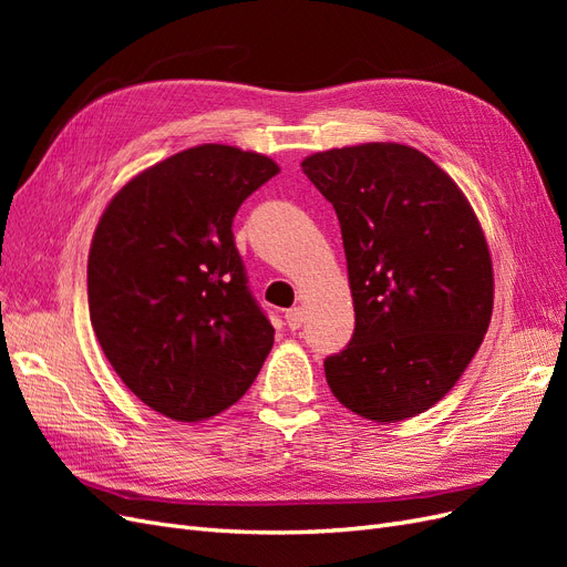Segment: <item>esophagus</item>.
<instances>
[{"label": "esophagus", "mask_w": 567, "mask_h": 567, "mask_svg": "<svg viewBox=\"0 0 567 567\" xmlns=\"http://www.w3.org/2000/svg\"><path fill=\"white\" fill-rule=\"evenodd\" d=\"M284 319H286V326L290 331H298L305 321V312L300 310V307H290V310H286Z\"/></svg>", "instance_id": "esophagus-1"}]
</instances>
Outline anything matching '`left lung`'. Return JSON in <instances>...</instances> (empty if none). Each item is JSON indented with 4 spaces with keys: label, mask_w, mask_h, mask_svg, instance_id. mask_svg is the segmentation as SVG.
I'll return each mask as SVG.
<instances>
[{
    "label": "left lung",
    "mask_w": 567,
    "mask_h": 567,
    "mask_svg": "<svg viewBox=\"0 0 567 567\" xmlns=\"http://www.w3.org/2000/svg\"><path fill=\"white\" fill-rule=\"evenodd\" d=\"M302 173L338 215L354 300V333L323 359L326 381L369 421L416 416L454 388L487 333L494 277L477 217L411 146L331 148Z\"/></svg>",
    "instance_id": "left-lung-1"
}]
</instances>
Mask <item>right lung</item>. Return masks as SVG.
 Instances as JSON below:
<instances>
[{
	"mask_svg": "<svg viewBox=\"0 0 567 567\" xmlns=\"http://www.w3.org/2000/svg\"><path fill=\"white\" fill-rule=\"evenodd\" d=\"M274 175L260 153L194 146L127 182L99 219L94 333L123 383L167 419L203 421L241 400L274 346L231 231Z\"/></svg>",
	"mask_w": 567,
	"mask_h": 567,
	"instance_id": "obj_1",
	"label": "right lung"
}]
</instances>
